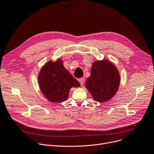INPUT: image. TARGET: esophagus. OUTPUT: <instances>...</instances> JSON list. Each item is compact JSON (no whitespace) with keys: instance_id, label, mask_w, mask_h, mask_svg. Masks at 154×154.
<instances>
[{"instance_id":"obj_1","label":"esophagus","mask_w":154,"mask_h":154,"mask_svg":"<svg viewBox=\"0 0 154 154\" xmlns=\"http://www.w3.org/2000/svg\"><path fill=\"white\" fill-rule=\"evenodd\" d=\"M79 82H80V84L81 86H82L83 84H84V79H82V78H80L79 79Z\"/></svg>"}]
</instances>
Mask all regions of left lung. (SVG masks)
<instances>
[{
  "mask_svg": "<svg viewBox=\"0 0 154 154\" xmlns=\"http://www.w3.org/2000/svg\"><path fill=\"white\" fill-rule=\"evenodd\" d=\"M120 77L115 65L104 60L93 63L91 74L85 82V87L94 101L106 102L110 100L118 90Z\"/></svg>",
  "mask_w": 154,
  "mask_h": 154,
  "instance_id": "1",
  "label": "left lung"
}]
</instances>
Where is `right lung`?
Returning a JSON list of instances; mask_svg holds the SVG:
<instances>
[{
    "label": "right lung",
    "instance_id": "add662e5",
    "mask_svg": "<svg viewBox=\"0 0 154 154\" xmlns=\"http://www.w3.org/2000/svg\"><path fill=\"white\" fill-rule=\"evenodd\" d=\"M38 82L41 91L53 103L67 100L70 89L80 86L60 59L54 62L49 61L42 67L38 76Z\"/></svg>",
    "mask_w": 154,
    "mask_h": 154
}]
</instances>
